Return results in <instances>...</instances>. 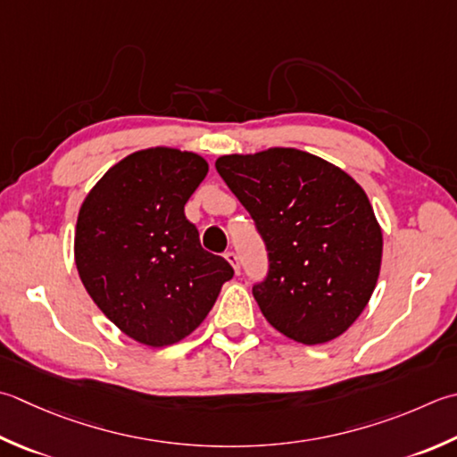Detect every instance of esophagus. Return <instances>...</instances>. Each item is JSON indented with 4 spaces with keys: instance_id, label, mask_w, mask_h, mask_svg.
I'll list each match as a JSON object with an SVG mask.
<instances>
[{
    "instance_id": "obj_1",
    "label": "esophagus",
    "mask_w": 457,
    "mask_h": 457,
    "mask_svg": "<svg viewBox=\"0 0 457 457\" xmlns=\"http://www.w3.org/2000/svg\"><path fill=\"white\" fill-rule=\"evenodd\" d=\"M226 259L231 263V267H234V271L239 273V262H237V255L234 252H228L226 253Z\"/></svg>"
}]
</instances>
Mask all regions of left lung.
<instances>
[{
	"label": "left lung",
	"mask_w": 457,
	"mask_h": 457,
	"mask_svg": "<svg viewBox=\"0 0 457 457\" xmlns=\"http://www.w3.org/2000/svg\"><path fill=\"white\" fill-rule=\"evenodd\" d=\"M216 170L244 204L270 252L253 297L295 343L341 337L377 287L382 228L369 195L343 168L297 148L226 154Z\"/></svg>",
	"instance_id": "obj_1"
}]
</instances>
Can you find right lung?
<instances>
[{"label": "right lung", "mask_w": 457, "mask_h": 457, "mask_svg": "<svg viewBox=\"0 0 457 457\" xmlns=\"http://www.w3.org/2000/svg\"><path fill=\"white\" fill-rule=\"evenodd\" d=\"M195 152H132L80 204L75 265L116 328L152 348L180 343L208 317L234 270L202 249L184 205L208 174Z\"/></svg>", "instance_id": "right-lung-1"}]
</instances>
